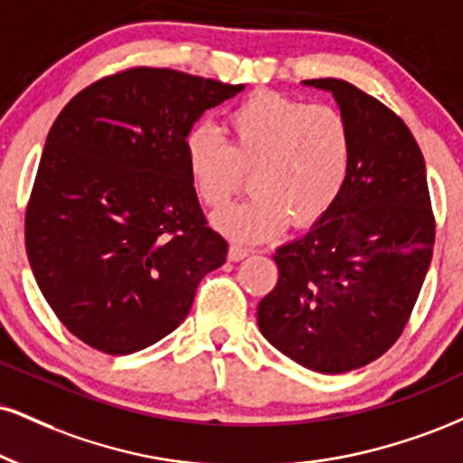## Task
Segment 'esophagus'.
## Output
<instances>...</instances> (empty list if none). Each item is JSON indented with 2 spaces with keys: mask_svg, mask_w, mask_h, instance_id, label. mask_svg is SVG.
<instances>
[{
  "mask_svg": "<svg viewBox=\"0 0 463 463\" xmlns=\"http://www.w3.org/2000/svg\"><path fill=\"white\" fill-rule=\"evenodd\" d=\"M248 254H250V250L243 248V246H231V248H228V259H231V260H241V259H246Z\"/></svg>",
  "mask_w": 463,
  "mask_h": 463,
  "instance_id": "34e87169",
  "label": "esophagus"
}]
</instances>
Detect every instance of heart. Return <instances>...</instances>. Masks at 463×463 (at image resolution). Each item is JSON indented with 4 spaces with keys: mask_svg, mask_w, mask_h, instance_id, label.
<instances>
[{
    "mask_svg": "<svg viewBox=\"0 0 463 463\" xmlns=\"http://www.w3.org/2000/svg\"><path fill=\"white\" fill-rule=\"evenodd\" d=\"M226 144L209 129L185 140V165L200 203L220 213L248 185L252 196L215 220L237 241H260L282 226H313L341 196L354 133L334 105L260 90L226 111Z\"/></svg>",
    "mask_w": 463,
    "mask_h": 463,
    "instance_id": "b5f03b06",
    "label": "heart"
}]
</instances>
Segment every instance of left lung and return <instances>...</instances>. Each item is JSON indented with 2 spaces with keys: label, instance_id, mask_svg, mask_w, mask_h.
Segmentation results:
<instances>
[{
  "label": "left lung",
  "instance_id": "1",
  "mask_svg": "<svg viewBox=\"0 0 463 463\" xmlns=\"http://www.w3.org/2000/svg\"><path fill=\"white\" fill-rule=\"evenodd\" d=\"M330 90L354 133L352 170L332 209L276 250L278 282L259 327L278 352L317 373H347L397 343L431 263L436 217L425 159L391 108L343 80Z\"/></svg>",
  "mask_w": 463,
  "mask_h": 463
}]
</instances>
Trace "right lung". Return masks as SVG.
Here are the masks:
<instances>
[{
  "label": "right lung",
  "instance_id": "right-lung-1",
  "mask_svg": "<svg viewBox=\"0 0 463 463\" xmlns=\"http://www.w3.org/2000/svg\"><path fill=\"white\" fill-rule=\"evenodd\" d=\"M131 66L77 92L55 118L25 211V250L72 336L127 355L176 330L226 260L189 181L185 140L204 109L241 92Z\"/></svg>",
  "mask_w": 463,
  "mask_h": 463
}]
</instances>
